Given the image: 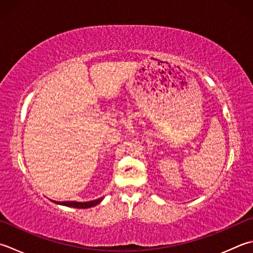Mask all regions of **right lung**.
<instances>
[{
    "instance_id": "right-lung-1",
    "label": "right lung",
    "mask_w": 253,
    "mask_h": 253,
    "mask_svg": "<svg viewBox=\"0 0 253 253\" xmlns=\"http://www.w3.org/2000/svg\"><path fill=\"white\" fill-rule=\"evenodd\" d=\"M103 197L94 201H90V202H56L52 201L56 204H60V205H64V206H69V207H74V209H90V207L96 206L97 204H100L102 202Z\"/></svg>"
}]
</instances>
